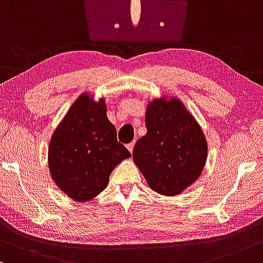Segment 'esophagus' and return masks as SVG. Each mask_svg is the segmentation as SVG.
<instances>
[{"label":"esophagus","instance_id":"34e87169","mask_svg":"<svg viewBox=\"0 0 263 263\" xmlns=\"http://www.w3.org/2000/svg\"><path fill=\"white\" fill-rule=\"evenodd\" d=\"M134 144H135V141H133V143L128 144V145H126V147H128V150L130 153H133V150H134Z\"/></svg>","mask_w":263,"mask_h":263}]
</instances>
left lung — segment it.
<instances>
[{
  "instance_id": "obj_1",
  "label": "left lung",
  "mask_w": 263,
  "mask_h": 263,
  "mask_svg": "<svg viewBox=\"0 0 263 263\" xmlns=\"http://www.w3.org/2000/svg\"><path fill=\"white\" fill-rule=\"evenodd\" d=\"M146 134L133 159L149 186L174 196L195 182L205 166L208 143L194 117L179 99H155L146 108Z\"/></svg>"
}]
</instances>
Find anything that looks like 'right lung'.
I'll return each mask as SVG.
<instances>
[{
    "label": "right lung",
    "instance_id": "obj_1",
    "mask_svg": "<svg viewBox=\"0 0 263 263\" xmlns=\"http://www.w3.org/2000/svg\"><path fill=\"white\" fill-rule=\"evenodd\" d=\"M132 154L117 140L104 100L82 94L52 135L48 165L53 180L76 201H88L107 187L114 167Z\"/></svg>",
    "mask_w": 263,
    "mask_h": 263
}]
</instances>
